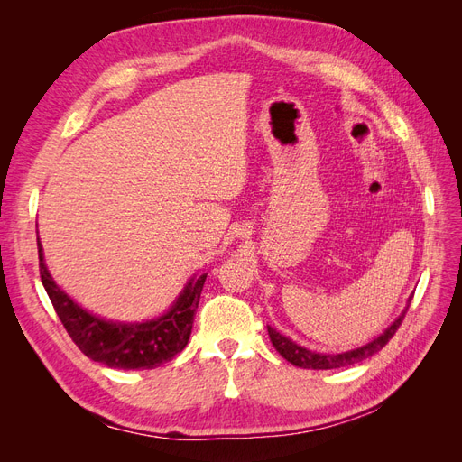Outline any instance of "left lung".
<instances>
[{"label": "left lung", "mask_w": 462, "mask_h": 462, "mask_svg": "<svg viewBox=\"0 0 462 462\" xmlns=\"http://www.w3.org/2000/svg\"><path fill=\"white\" fill-rule=\"evenodd\" d=\"M409 304L404 306V310L393 319V324L387 326V329L383 333L377 335V337L366 345H362L358 348H353V351H346V353H339V355H324V353H312L309 348H304L300 345H297L292 339L285 337V335L279 333L277 329H273L272 326H268V333H270V341L273 343L275 351L282 355L285 360H289L291 365H295L299 368H309V370H333V368H343V366H351L356 365V362L365 360L372 355H375L377 351H382V348L387 345V341L393 337L395 331L399 329L401 321L407 314Z\"/></svg>", "instance_id": "obj_1"}]
</instances>
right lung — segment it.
Wrapping results in <instances>:
<instances>
[{
	"mask_svg": "<svg viewBox=\"0 0 462 462\" xmlns=\"http://www.w3.org/2000/svg\"><path fill=\"white\" fill-rule=\"evenodd\" d=\"M38 258L42 285L61 324L75 345L94 362L121 370H152L187 346L208 273H194L162 316L144 321H114L82 309L53 282L40 239Z\"/></svg>",
	"mask_w": 462,
	"mask_h": 462,
	"instance_id": "1",
	"label": "right lung"
}]
</instances>
